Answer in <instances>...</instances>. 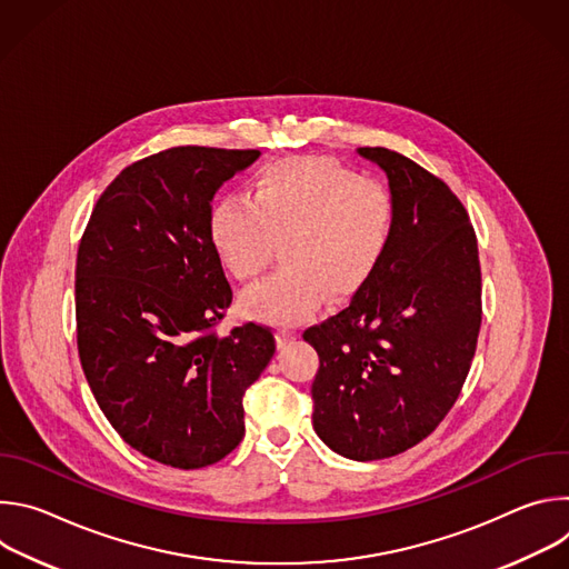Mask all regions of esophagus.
I'll list each match as a JSON object with an SVG mask.
<instances>
[{"instance_id":"esophagus-1","label":"esophagus","mask_w":569,"mask_h":569,"mask_svg":"<svg viewBox=\"0 0 569 569\" xmlns=\"http://www.w3.org/2000/svg\"><path fill=\"white\" fill-rule=\"evenodd\" d=\"M295 338H297V333H295V331H288V329H281V331L277 333L279 345H288V342H292Z\"/></svg>"}]
</instances>
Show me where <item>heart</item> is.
Here are the masks:
<instances>
[{
  "label": "heart",
  "instance_id": "b5f03b06",
  "mask_svg": "<svg viewBox=\"0 0 569 569\" xmlns=\"http://www.w3.org/2000/svg\"><path fill=\"white\" fill-rule=\"evenodd\" d=\"M252 203L222 196L207 233L222 268L254 283L283 240L286 268L242 299L246 312L274 323L303 321L329 299L367 288L393 233V202L371 180L323 157H288L252 182Z\"/></svg>",
  "mask_w": 569,
  "mask_h": 569
}]
</instances>
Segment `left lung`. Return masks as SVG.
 I'll list each match as a JSON object with an SVG mask.
<instances>
[{"label":"left lung","mask_w":569,"mask_h":569,"mask_svg":"<svg viewBox=\"0 0 569 569\" xmlns=\"http://www.w3.org/2000/svg\"><path fill=\"white\" fill-rule=\"evenodd\" d=\"M358 152L389 180V250L367 288L303 340L319 356L317 437L373 461L423 441L455 405L477 347L481 272L470 218L443 180L387 148Z\"/></svg>","instance_id":"8db88e82"}]
</instances>
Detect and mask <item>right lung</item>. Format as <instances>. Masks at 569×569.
<instances>
[{
  "mask_svg": "<svg viewBox=\"0 0 569 569\" xmlns=\"http://www.w3.org/2000/svg\"><path fill=\"white\" fill-rule=\"evenodd\" d=\"M259 150L178 146L134 161L99 198L76 259V338L90 389L119 437L182 470L246 435L242 396L274 356L250 321L213 327L231 288L211 250L216 191Z\"/></svg>",
  "mask_w": 569,
  "mask_h": 569,
  "instance_id": "add662e5",
  "label": "right lung"
}]
</instances>
